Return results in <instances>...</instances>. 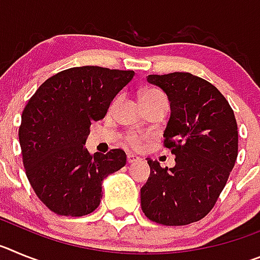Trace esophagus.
Instances as JSON below:
<instances>
[{
	"label": "esophagus",
	"instance_id": "1",
	"mask_svg": "<svg viewBox=\"0 0 260 260\" xmlns=\"http://www.w3.org/2000/svg\"><path fill=\"white\" fill-rule=\"evenodd\" d=\"M135 161H139V157H138V156H135V155H132V153H128V155H127V162H128V164H133V162H135Z\"/></svg>",
	"mask_w": 260,
	"mask_h": 260
}]
</instances>
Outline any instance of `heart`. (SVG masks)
<instances>
[{"mask_svg": "<svg viewBox=\"0 0 260 260\" xmlns=\"http://www.w3.org/2000/svg\"><path fill=\"white\" fill-rule=\"evenodd\" d=\"M153 102H167V98L164 96V93L157 91V89H146V91H143V92L141 93V103H144V104H146V103ZM146 141L147 138L144 137V135L135 134V133H130V134L126 137V143L130 147H133V148H141Z\"/></svg>", "mask_w": 260, "mask_h": 260, "instance_id": "1", "label": "heart"}]
</instances>
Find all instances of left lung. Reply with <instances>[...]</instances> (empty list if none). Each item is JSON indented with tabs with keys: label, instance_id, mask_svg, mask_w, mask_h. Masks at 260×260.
I'll list each match as a JSON object with an SVG mask.
<instances>
[{
	"label": "left lung",
	"instance_id": "left-lung-1",
	"mask_svg": "<svg viewBox=\"0 0 260 260\" xmlns=\"http://www.w3.org/2000/svg\"><path fill=\"white\" fill-rule=\"evenodd\" d=\"M147 82L171 103L164 146L176 165L168 169L147 158L151 174L141 189L142 211L162 225L199 221L215 206L237 160L233 109L213 84L190 73L148 75Z\"/></svg>",
	"mask_w": 260,
	"mask_h": 260
}]
</instances>
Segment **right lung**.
Segmentation results:
<instances>
[{"label": "right lung", "instance_id": "add662e5", "mask_svg": "<svg viewBox=\"0 0 260 260\" xmlns=\"http://www.w3.org/2000/svg\"><path fill=\"white\" fill-rule=\"evenodd\" d=\"M133 70L71 68L50 77L22 113L19 143L32 189L52 212L84 216L103 198L105 177L126 164L125 151L88 152L84 143L93 121L104 118Z\"/></svg>", "mask_w": 260, "mask_h": 260}]
</instances>
